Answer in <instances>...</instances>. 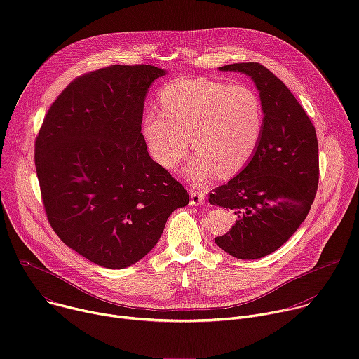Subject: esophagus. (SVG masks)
<instances>
[{"instance_id": "esophagus-1", "label": "esophagus", "mask_w": 359, "mask_h": 359, "mask_svg": "<svg viewBox=\"0 0 359 359\" xmlns=\"http://www.w3.org/2000/svg\"><path fill=\"white\" fill-rule=\"evenodd\" d=\"M206 203V196L200 190H191L190 191V206H201Z\"/></svg>"}]
</instances>
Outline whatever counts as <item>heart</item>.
Wrapping results in <instances>:
<instances>
[{"label": "heart", "mask_w": 359, "mask_h": 359, "mask_svg": "<svg viewBox=\"0 0 359 359\" xmlns=\"http://www.w3.org/2000/svg\"><path fill=\"white\" fill-rule=\"evenodd\" d=\"M159 102L162 111H147L142 119L146 150L159 166L175 170L191 143L197 151L183 176L193 184L217 173H238L259 147L264 108L259 92L247 83L180 79L161 90Z\"/></svg>", "instance_id": "heart-1"}]
</instances>
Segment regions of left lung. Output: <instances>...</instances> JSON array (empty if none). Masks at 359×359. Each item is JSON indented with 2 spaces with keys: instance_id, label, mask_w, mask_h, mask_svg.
Returning a JSON list of instances; mask_svg holds the SVG:
<instances>
[{
  "instance_id": "8db88e82",
  "label": "left lung",
  "mask_w": 359,
  "mask_h": 359,
  "mask_svg": "<svg viewBox=\"0 0 359 359\" xmlns=\"http://www.w3.org/2000/svg\"><path fill=\"white\" fill-rule=\"evenodd\" d=\"M219 71L251 78L264 108L257 150L237 176L209 196L213 206L237 216L216 244L236 259L255 260L278 250L309 215L318 187V142L298 100L266 67L243 62Z\"/></svg>"
}]
</instances>
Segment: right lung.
Here are the masks:
<instances>
[{
	"mask_svg": "<svg viewBox=\"0 0 359 359\" xmlns=\"http://www.w3.org/2000/svg\"><path fill=\"white\" fill-rule=\"evenodd\" d=\"M168 71L114 65L69 83L50 105L35 140V169L48 220L89 262L112 270L156 245L189 194L149 156L144 99Z\"/></svg>",
	"mask_w": 359,
	"mask_h": 359,
	"instance_id": "obj_1",
	"label": "right lung"
}]
</instances>
